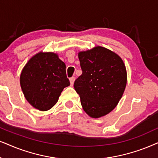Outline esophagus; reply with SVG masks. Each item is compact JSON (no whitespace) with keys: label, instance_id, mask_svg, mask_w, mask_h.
Wrapping results in <instances>:
<instances>
[{"label":"esophagus","instance_id":"1","mask_svg":"<svg viewBox=\"0 0 158 158\" xmlns=\"http://www.w3.org/2000/svg\"><path fill=\"white\" fill-rule=\"evenodd\" d=\"M69 80H70L71 85H73V82H74V81H75V77H71L70 79H69Z\"/></svg>","mask_w":158,"mask_h":158}]
</instances>
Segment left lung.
Returning a JSON list of instances; mask_svg holds the SVG:
<instances>
[{
    "instance_id": "1",
    "label": "left lung",
    "mask_w": 158,
    "mask_h": 158,
    "mask_svg": "<svg viewBox=\"0 0 158 158\" xmlns=\"http://www.w3.org/2000/svg\"><path fill=\"white\" fill-rule=\"evenodd\" d=\"M82 71L74 81L84 110L92 118L106 115L115 108L127 85V70L118 55L106 48L80 52Z\"/></svg>"
}]
</instances>
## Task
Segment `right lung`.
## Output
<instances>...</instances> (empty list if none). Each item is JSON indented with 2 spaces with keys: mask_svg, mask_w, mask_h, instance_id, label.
Instances as JSON below:
<instances>
[{
  "mask_svg": "<svg viewBox=\"0 0 158 158\" xmlns=\"http://www.w3.org/2000/svg\"><path fill=\"white\" fill-rule=\"evenodd\" d=\"M21 87L34 108L48 110L58 102L65 87L70 85L66 64L53 52H39L27 62L20 76Z\"/></svg>",
  "mask_w": 158,
  "mask_h": 158,
  "instance_id": "add662e5",
  "label": "right lung"
}]
</instances>
